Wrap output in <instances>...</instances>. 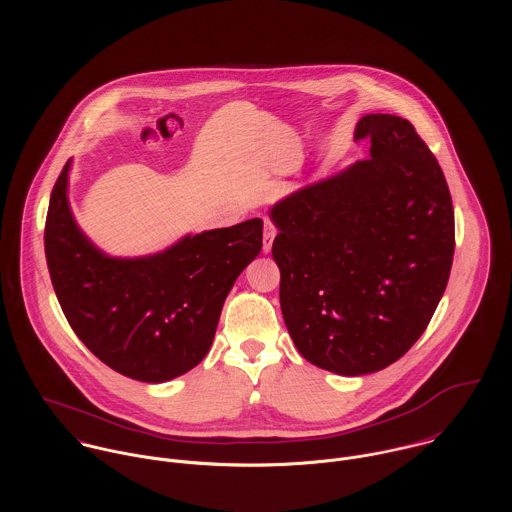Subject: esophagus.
Returning a JSON list of instances; mask_svg holds the SVG:
<instances>
[{"label": "esophagus", "instance_id": "34e87169", "mask_svg": "<svg viewBox=\"0 0 512 512\" xmlns=\"http://www.w3.org/2000/svg\"><path fill=\"white\" fill-rule=\"evenodd\" d=\"M274 238H276V228L272 226V222H270V220H264V240H262V250H264L266 254L272 250Z\"/></svg>", "mask_w": 512, "mask_h": 512}]
</instances>
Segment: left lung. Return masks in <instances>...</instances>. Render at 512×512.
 Here are the masks:
<instances>
[{
  "instance_id": "left-lung-1",
  "label": "left lung",
  "mask_w": 512,
  "mask_h": 512,
  "mask_svg": "<svg viewBox=\"0 0 512 512\" xmlns=\"http://www.w3.org/2000/svg\"><path fill=\"white\" fill-rule=\"evenodd\" d=\"M370 157L270 209L280 305L305 361L343 376L396 363L445 292L455 222L438 159L414 126L368 114Z\"/></svg>"
}]
</instances>
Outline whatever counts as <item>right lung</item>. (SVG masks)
Here are the masks:
<instances>
[{
  "label": "right lung",
  "instance_id": "obj_1",
  "mask_svg": "<svg viewBox=\"0 0 512 512\" xmlns=\"http://www.w3.org/2000/svg\"><path fill=\"white\" fill-rule=\"evenodd\" d=\"M71 159L49 203L45 256L76 337L104 365L140 382H167L209 353L224 299L262 250V219L187 234L163 252L114 258L78 228L69 205Z\"/></svg>",
  "mask_w": 512,
  "mask_h": 512
}]
</instances>
